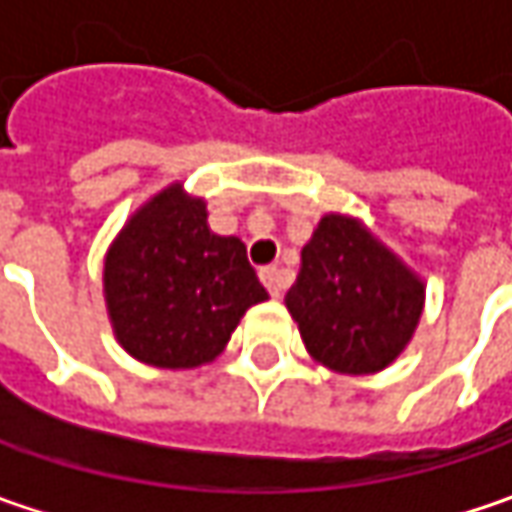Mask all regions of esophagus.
Wrapping results in <instances>:
<instances>
[{"instance_id":"obj_1","label":"esophagus","mask_w":512,"mask_h":512,"mask_svg":"<svg viewBox=\"0 0 512 512\" xmlns=\"http://www.w3.org/2000/svg\"><path fill=\"white\" fill-rule=\"evenodd\" d=\"M262 285L267 287V293L273 296V299H279L282 296V270L279 267H265L262 270Z\"/></svg>"}]
</instances>
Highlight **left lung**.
I'll use <instances>...</instances> for the list:
<instances>
[{
    "mask_svg": "<svg viewBox=\"0 0 512 512\" xmlns=\"http://www.w3.org/2000/svg\"><path fill=\"white\" fill-rule=\"evenodd\" d=\"M307 353L339 373H376L410 342L424 285L356 219L325 216L287 293Z\"/></svg>",
    "mask_w": 512,
    "mask_h": 512,
    "instance_id": "left-lung-1",
    "label": "left lung"
}]
</instances>
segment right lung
<instances>
[{
    "instance_id": "right-lung-1",
    "label": "right lung",
    "mask_w": 512,
    "mask_h": 512,
    "mask_svg": "<svg viewBox=\"0 0 512 512\" xmlns=\"http://www.w3.org/2000/svg\"><path fill=\"white\" fill-rule=\"evenodd\" d=\"M116 339L133 359L185 370L222 353L245 310L267 290L236 236L207 227L202 199L170 185L142 207L105 262Z\"/></svg>"
}]
</instances>
